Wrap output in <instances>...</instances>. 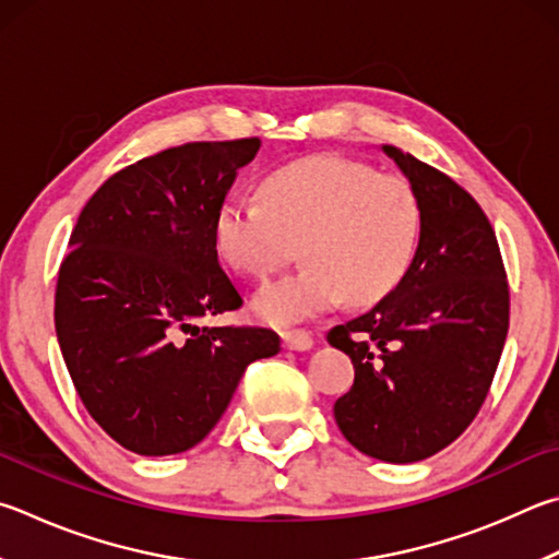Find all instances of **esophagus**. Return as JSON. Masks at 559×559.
I'll return each instance as SVG.
<instances>
[{
	"instance_id": "1",
	"label": "esophagus",
	"mask_w": 559,
	"mask_h": 559,
	"mask_svg": "<svg viewBox=\"0 0 559 559\" xmlns=\"http://www.w3.org/2000/svg\"><path fill=\"white\" fill-rule=\"evenodd\" d=\"M283 344L293 352H306L312 347V334L308 330H283Z\"/></svg>"
}]
</instances>
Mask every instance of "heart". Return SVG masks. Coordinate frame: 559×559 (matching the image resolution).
Instances as JSON below:
<instances>
[{
	"label": "heart",
	"mask_w": 559,
	"mask_h": 559,
	"mask_svg": "<svg viewBox=\"0 0 559 559\" xmlns=\"http://www.w3.org/2000/svg\"><path fill=\"white\" fill-rule=\"evenodd\" d=\"M259 198L222 202L212 241L222 261L259 281L286 266L298 245L306 269L253 300L263 320L298 322L344 298L373 306L408 276L423 210L405 178L322 154L273 170L259 182Z\"/></svg>",
	"instance_id": "b5f03b06"
}]
</instances>
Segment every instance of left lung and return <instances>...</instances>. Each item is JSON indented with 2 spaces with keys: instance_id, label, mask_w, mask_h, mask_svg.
Returning <instances> with one entry per match:
<instances>
[{
  "instance_id": "obj_1",
  "label": "left lung",
  "mask_w": 559,
  "mask_h": 559,
  "mask_svg": "<svg viewBox=\"0 0 559 559\" xmlns=\"http://www.w3.org/2000/svg\"><path fill=\"white\" fill-rule=\"evenodd\" d=\"M383 151L420 200L418 251L401 286L328 342L354 364L352 389L334 403L342 435L408 464L452 444L484 405L509 334V281L479 202L442 170Z\"/></svg>"
}]
</instances>
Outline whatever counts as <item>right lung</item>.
<instances>
[{"label":"right lung","instance_id":"add662e5","mask_svg":"<svg viewBox=\"0 0 559 559\" xmlns=\"http://www.w3.org/2000/svg\"><path fill=\"white\" fill-rule=\"evenodd\" d=\"M257 136L192 141L107 178L70 235L56 334L70 379L111 440L144 456L195 448L251 361L281 352L266 328H200L241 308L212 222Z\"/></svg>","mask_w":559,"mask_h":559}]
</instances>
